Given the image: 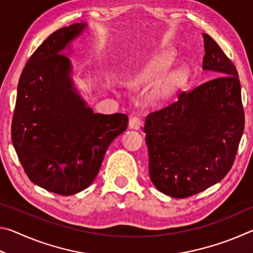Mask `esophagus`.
<instances>
[{"label":"esophagus","instance_id":"obj_1","mask_svg":"<svg viewBox=\"0 0 253 253\" xmlns=\"http://www.w3.org/2000/svg\"><path fill=\"white\" fill-rule=\"evenodd\" d=\"M128 125L131 128V129H139L140 127L143 125V122L142 119L138 118V117H131L129 119V123H128Z\"/></svg>","mask_w":253,"mask_h":253}]
</instances>
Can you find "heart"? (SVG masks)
Listing matches in <instances>:
<instances>
[{
    "label": "heart",
    "instance_id": "b5f03b06",
    "mask_svg": "<svg viewBox=\"0 0 253 253\" xmlns=\"http://www.w3.org/2000/svg\"><path fill=\"white\" fill-rule=\"evenodd\" d=\"M172 61L173 54L169 51H162L132 71L128 76L127 84L132 88H140L155 83L156 95H168L186 77V68L181 65L170 66Z\"/></svg>",
    "mask_w": 253,
    "mask_h": 253
}]
</instances>
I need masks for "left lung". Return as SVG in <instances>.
<instances>
[{"instance_id": "8db88e82", "label": "left lung", "mask_w": 253, "mask_h": 253, "mask_svg": "<svg viewBox=\"0 0 253 253\" xmlns=\"http://www.w3.org/2000/svg\"><path fill=\"white\" fill-rule=\"evenodd\" d=\"M202 36V69L216 77L147 115L143 129L149 177L176 199L198 194L228 174L245 128L237 69L209 34Z\"/></svg>"}]
</instances>
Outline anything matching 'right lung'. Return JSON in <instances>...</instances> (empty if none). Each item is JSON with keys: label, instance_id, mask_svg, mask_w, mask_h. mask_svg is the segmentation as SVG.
Returning <instances> with one entry per match:
<instances>
[{"label": "right lung", "instance_id": "right-lung-1", "mask_svg": "<svg viewBox=\"0 0 253 253\" xmlns=\"http://www.w3.org/2000/svg\"><path fill=\"white\" fill-rule=\"evenodd\" d=\"M87 27L59 29L34 51L20 77L12 121V143L30 181L60 195L90 185L128 123L125 114H95L77 90L63 54Z\"/></svg>", "mask_w": 253, "mask_h": 253}]
</instances>
